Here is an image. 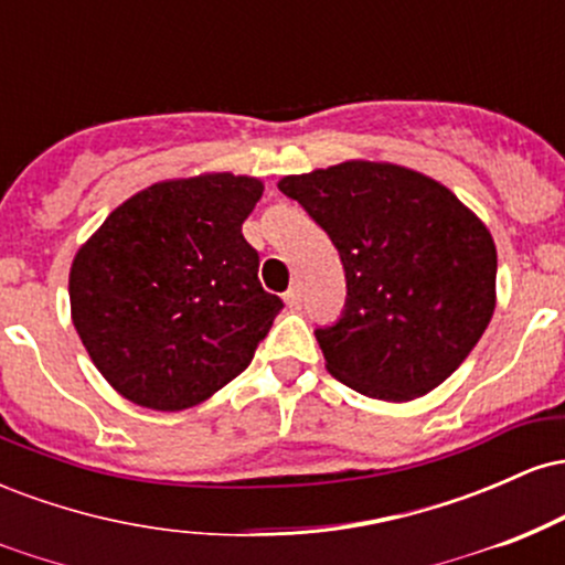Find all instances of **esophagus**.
<instances>
[{
	"label": "esophagus",
	"mask_w": 565,
	"mask_h": 565,
	"mask_svg": "<svg viewBox=\"0 0 565 565\" xmlns=\"http://www.w3.org/2000/svg\"><path fill=\"white\" fill-rule=\"evenodd\" d=\"M284 302H287V308H291V310L300 308V305H302V289L295 284V287H291L287 295H284Z\"/></svg>",
	"instance_id": "1"
}]
</instances>
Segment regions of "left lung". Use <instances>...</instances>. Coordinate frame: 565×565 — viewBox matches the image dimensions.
I'll return each instance as SVG.
<instances>
[{
	"label": "left lung",
	"instance_id": "1",
	"mask_svg": "<svg viewBox=\"0 0 565 565\" xmlns=\"http://www.w3.org/2000/svg\"><path fill=\"white\" fill-rule=\"evenodd\" d=\"M340 252L348 300L316 329L332 377L404 404L462 364L497 305V246L446 185L391 161L350 159L278 180Z\"/></svg>",
	"mask_w": 565,
	"mask_h": 565
}]
</instances>
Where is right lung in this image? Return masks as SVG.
Listing matches in <instances>:
<instances>
[{"label": "right lung", "instance_id": "1", "mask_svg": "<svg viewBox=\"0 0 565 565\" xmlns=\"http://www.w3.org/2000/svg\"><path fill=\"white\" fill-rule=\"evenodd\" d=\"M249 174L161 180L119 204L76 252L71 321L97 372L132 404L180 412L249 366L284 302L257 278L242 225Z\"/></svg>", "mask_w": 565, "mask_h": 565}]
</instances>
